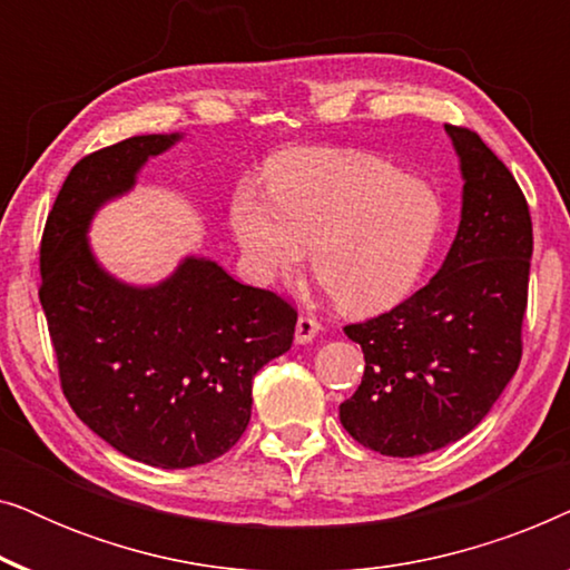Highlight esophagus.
Returning <instances> with one entry per match:
<instances>
[{"mask_svg":"<svg viewBox=\"0 0 570 570\" xmlns=\"http://www.w3.org/2000/svg\"><path fill=\"white\" fill-rule=\"evenodd\" d=\"M318 330H322V324H318L316 318L298 316V324H295V342H298V345H308V342H314Z\"/></svg>","mask_w":570,"mask_h":570,"instance_id":"34e87169","label":"esophagus"}]
</instances>
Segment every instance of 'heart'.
<instances>
[{
  "instance_id": "b5f03b06",
  "label": "heart",
  "mask_w": 570,
  "mask_h": 570,
  "mask_svg": "<svg viewBox=\"0 0 570 570\" xmlns=\"http://www.w3.org/2000/svg\"><path fill=\"white\" fill-rule=\"evenodd\" d=\"M267 197L236 191L230 233L256 283L311 269L345 311L400 303L428 267L441 233L431 186L363 153L293 150L267 168Z\"/></svg>"
}]
</instances>
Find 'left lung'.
I'll return each mask as SVG.
<instances>
[{
	"label": "left lung",
	"mask_w": 570,
	"mask_h": 570,
	"mask_svg": "<svg viewBox=\"0 0 570 570\" xmlns=\"http://www.w3.org/2000/svg\"><path fill=\"white\" fill-rule=\"evenodd\" d=\"M462 170L456 238L431 283L345 334L363 347L357 392L340 420L384 456H420L464 439L521 361L532 217L511 170L470 129L449 127Z\"/></svg>",
	"instance_id": "left-lung-1"
}]
</instances>
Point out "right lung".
Here are the masks:
<instances>
[{
  "mask_svg": "<svg viewBox=\"0 0 570 570\" xmlns=\"http://www.w3.org/2000/svg\"><path fill=\"white\" fill-rule=\"evenodd\" d=\"M184 139L139 135L69 170L41 240V306L77 417L135 462L207 464L252 420L254 376L287 353L298 314L275 293L184 256L160 283L135 285L98 262L90 225Z\"/></svg>",
  "mask_w": 570,
  "mask_h": 570,
  "instance_id": "right-lung-1",
  "label": "right lung"
}]
</instances>
